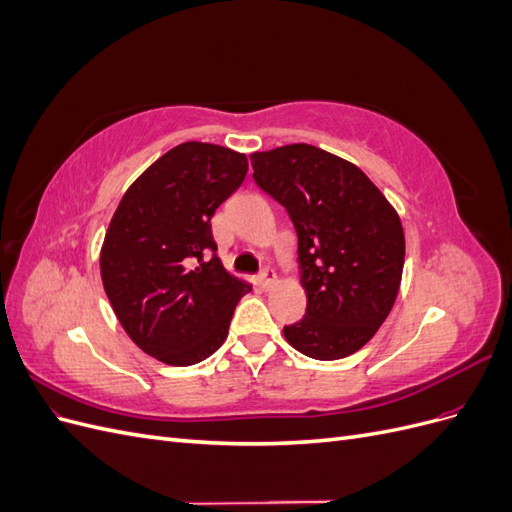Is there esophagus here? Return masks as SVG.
I'll use <instances>...</instances> for the list:
<instances>
[{
    "label": "esophagus",
    "instance_id": "esophagus-1",
    "mask_svg": "<svg viewBox=\"0 0 512 512\" xmlns=\"http://www.w3.org/2000/svg\"><path fill=\"white\" fill-rule=\"evenodd\" d=\"M277 282V273L273 271V269H262V273H260V286L265 288V290H269V288H273V284Z\"/></svg>",
    "mask_w": 512,
    "mask_h": 512
}]
</instances>
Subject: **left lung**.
<instances>
[{
    "mask_svg": "<svg viewBox=\"0 0 512 512\" xmlns=\"http://www.w3.org/2000/svg\"><path fill=\"white\" fill-rule=\"evenodd\" d=\"M254 181L299 237L303 320L286 342L318 361L361 350L395 305L406 237L399 213L359 166L307 143L254 151Z\"/></svg>",
    "mask_w": 512,
    "mask_h": 512,
    "instance_id": "obj_1",
    "label": "left lung"
}]
</instances>
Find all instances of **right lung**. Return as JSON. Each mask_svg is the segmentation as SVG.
Segmentation results:
<instances>
[{
	"label": "right lung",
	"mask_w": 512,
	"mask_h": 512,
	"mask_svg": "<svg viewBox=\"0 0 512 512\" xmlns=\"http://www.w3.org/2000/svg\"><path fill=\"white\" fill-rule=\"evenodd\" d=\"M247 175L245 153L211 143L166 151L119 200L100 250V275L132 342L166 365L205 361L228 335L252 284L218 256L211 218Z\"/></svg>",
	"instance_id": "add662e5"
}]
</instances>
